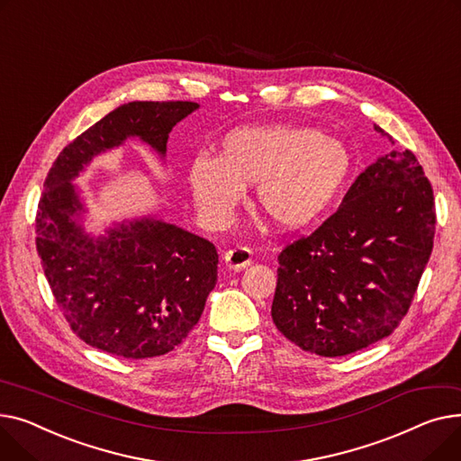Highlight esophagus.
I'll return each mask as SVG.
<instances>
[{
    "instance_id": "34e87169",
    "label": "esophagus",
    "mask_w": 461,
    "mask_h": 461,
    "mask_svg": "<svg viewBox=\"0 0 461 461\" xmlns=\"http://www.w3.org/2000/svg\"><path fill=\"white\" fill-rule=\"evenodd\" d=\"M225 266L230 269H241L253 262V251L249 248H234L225 253Z\"/></svg>"
}]
</instances>
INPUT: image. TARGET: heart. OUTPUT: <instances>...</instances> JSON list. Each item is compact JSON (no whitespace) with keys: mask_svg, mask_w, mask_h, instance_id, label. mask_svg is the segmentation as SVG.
<instances>
[{"mask_svg":"<svg viewBox=\"0 0 461 461\" xmlns=\"http://www.w3.org/2000/svg\"><path fill=\"white\" fill-rule=\"evenodd\" d=\"M351 167L346 147L307 126L269 124L230 131L218 158L201 154L187 167L201 218L225 225L255 184V206L277 229L316 221L331 204Z\"/></svg>","mask_w":461,"mask_h":461,"instance_id":"heart-1","label":"heart"}]
</instances>
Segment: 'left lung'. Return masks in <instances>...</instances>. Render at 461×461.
I'll return each mask as SVG.
<instances>
[{
  "label": "left lung",
  "instance_id": "1",
  "mask_svg": "<svg viewBox=\"0 0 461 461\" xmlns=\"http://www.w3.org/2000/svg\"><path fill=\"white\" fill-rule=\"evenodd\" d=\"M434 234V189L415 154L377 158L331 218L281 251L272 303L277 330L323 357L389 337L411 307Z\"/></svg>",
  "mask_w": 461,
  "mask_h": 461
}]
</instances>
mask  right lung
Here are the masks:
<instances>
[{
	"instance_id": "right-lung-1",
	"label": "right lung",
	"mask_w": 461,
	"mask_h": 461,
	"mask_svg": "<svg viewBox=\"0 0 461 461\" xmlns=\"http://www.w3.org/2000/svg\"><path fill=\"white\" fill-rule=\"evenodd\" d=\"M197 102H128L68 143L44 180L37 251L56 303L86 344L124 359L175 349L199 321L218 283V251L180 227L143 218L96 240L74 218L84 212L72 180L89 161L128 138L161 158L169 131Z\"/></svg>"
}]
</instances>
